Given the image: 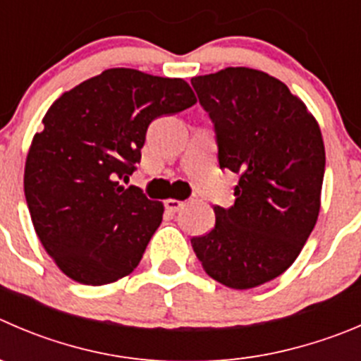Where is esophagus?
Instances as JSON below:
<instances>
[{
	"label": "esophagus",
	"mask_w": 361,
	"mask_h": 361,
	"mask_svg": "<svg viewBox=\"0 0 361 361\" xmlns=\"http://www.w3.org/2000/svg\"><path fill=\"white\" fill-rule=\"evenodd\" d=\"M164 204H166V209H167V212L176 213V212H180L181 208H183L185 202H183V201H178V199H167V201L164 202Z\"/></svg>",
	"instance_id": "1"
}]
</instances>
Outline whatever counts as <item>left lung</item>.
<instances>
[{
    "label": "left lung",
    "instance_id": "8db88e82",
    "mask_svg": "<svg viewBox=\"0 0 361 361\" xmlns=\"http://www.w3.org/2000/svg\"><path fill=\"white\" fill-rule=\"evenodd\" d=\"M215 127L220 169L240 176L231 208L192 238L212 279L233 289L274 281L295 262L321 208L324 142L316 118L282 80L229 66L190 80Z\"/></svg>",
    "mask_w": 361,
    "mask_h": 361
}]
</instances>
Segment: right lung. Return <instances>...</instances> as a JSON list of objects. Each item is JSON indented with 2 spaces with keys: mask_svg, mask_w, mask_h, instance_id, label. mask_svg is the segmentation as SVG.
Returning <instances> with one entry per match:
<instances>
[{
  "mask_svg": "<svg viewBox=\"0 0 361 361\" xmlns=\"http://www.w3.org/2000/svg\"><path fill=\"white\" fill-rule=\"evenodd\" d=\"M195 102L183 79L109 68L49 107L27 152L24 194L37 236L66 277L104 286L137 268L164 204L120 180L141 160L149 123Z\"/></svg>",
  "mask_w": 361,
  "mask_h": 361,
  "instance_id": "obj_1",
  "label": "right lung"
}]
</instances>
